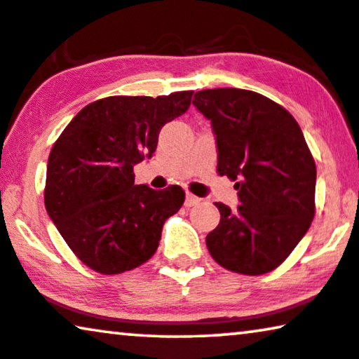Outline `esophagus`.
<instances>
[{
	"label": "esophagus",
	"mask_w": 359,
	"mask_h": 359,
	"mask_svg": "<svg viewBox=\"0 0 359 359\" xmlns=\"http://www.w3.org/2000/svg\"><path fill=\"white\" fill-rule=\"evenodd\" d=\"M201 201V198H198V196H195L194 194H187L185 196V206L187 208H191V206H196Z\"/></svg>",
	"instance_id": "1"
}]
</instances>
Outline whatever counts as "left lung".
<instances>
[{"instance_id":"8db88e82","label":"left lung","mask_w":359,"mask_h":359,"mask_svg":"<svg viewBox=\"0 0 359 359\" xmlns=\"http://www.w3.org/2000/svg\"><path fill=\"white\" fill-rule=\"evenodd\" d=\"M194 105L211 120L218 174L236 182L239 206H218L206 247L242 275L275 270L294 250L316 213V163L294 117L254 90H198Z\"/></svg>"}]
</instances>
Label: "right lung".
<instances>
[{"label":"right lung","instance_id":"obj_1","mask_svg":"<svg viewBox=\"0 0 359 359\" xmlns=\"http://www.w3.org/2000/svg\"><path fill=\"white\" fill-rule=\"evenodd\" d=\"M191 94L99 99L55 141L45 208L74 255L97 273L118 275L148 262L164 221L184 205L179 185H135L133 165L153 156L161 128L187 112Z\"/></svg>","mask_w":359,"mask_h":359}]
</instances>
